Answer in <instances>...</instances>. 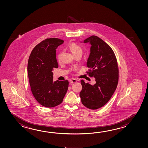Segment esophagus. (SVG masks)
<instances>
[{"instance_id": "1", "label": "esophagus", "mask_w": 148, "mask_h": 148, "mask_svg": "<svg viewBox=\"0 0 148 148\" xmlns=\"http://www.w3.org/2000/svg\"><path fill=\"white\" fill-rule=\"evenodd\" d=\"M77 80L75 79H70V83H75V82H77Z\"/></svg>"}]
</instances>
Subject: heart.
<instances>
[{"instance_id": "obj_1", "label": "heart", "mask_w": 148, "mask_h": 148, "mask_svg": "<svg viewBox=\"0 0 148 148\" xmlns=\"http://www.w3.org/2000/svg\"><path fill=\"white\" fill-rule=\"evenodd\" d=\"M69 48L71 51L72 52L73 55H75V54L78 53H82V49L78 44H75V43H72L69 44ZM61 55L62 53L59 52L57 55V59L58 60L59 62L61 61Z\"/></svg>"}]
</instances>
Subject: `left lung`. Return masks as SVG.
<instances>
[{
  "label": "left lung",
  "instance_id": "obj_1",
  "mask_svg": "<svg viewBox=\"0 0 148 148\" xmlns=\"http://www.w3.org/2000/svg\"><path fill=\"white\" fill-rule=\"evenodd\" d=\"M84 43L91 45L87 66V72L94 77L96 83L91 85L82 80L80 92L82 104L91 110L103 107L110 101L116 89L119 81V69L116 58L112 49L103 40L92 35Z\"/></svg>",
  "mask_w": 148,
  "mask_h": 148
}]
</instances>
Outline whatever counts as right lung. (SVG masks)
<instances>
[{
    "mask_svg": "<svg viewBox=\"0 0 148 148\" xmlns=\"http://www.w3.org/2000/svg\"><path fill=\"white\" fill-rule=\"evenodd\" d=\"M64 41L58 38H47L35 46L28 59V79L32 94L41 105L58 106L68 90V80L54 82L52 70L58 68L56 49Z\"/></svg>",
    "mask_w": 148,
    "mask_h": 148,
    "instance_id": "obj_1",
    "label": "right lung"
}]
</instances>
